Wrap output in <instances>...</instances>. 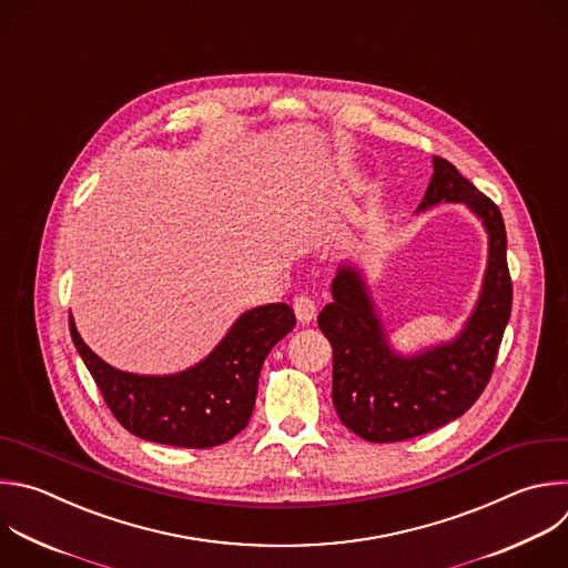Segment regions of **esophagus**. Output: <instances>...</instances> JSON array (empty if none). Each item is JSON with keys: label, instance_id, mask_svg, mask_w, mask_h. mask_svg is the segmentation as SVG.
<instances>
[{"label": "esophagus", "instance_id": "obj_1", "mask_svg": "<svg viewBox=\"0 0 568 568\" xmlns=\"http://www.w3.org/2000/svg\"><path fill=\"white\" fill-rule=\"evenodd\" d=\"M294 314H296L298 323L305 325V323L314 321V316H316V303H314L310 296L301 294V296L294 298Z\"/></svg>", "mask_w": 568, "mask_h": 568}]
</instances>
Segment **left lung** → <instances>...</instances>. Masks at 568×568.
Instances as JSON below:
<instances>
[{
	"instance_id": "left-lung-1",
	"label": "left lung",
	"mask_w": 568,
	"mask_h": 568,
	"mask_svg": "<svg viewBox=\"0 0 568 568\" xmlns=\"http://www.w3.org/2000/svg\"><path fill=\"white\" fill-rule=\"evenodd\" d=\"M433 178L417 212L439 203L466 205L488 234L481 292L464 329L439 345L404 356L393 349L361 270L341 265L332 303L318 327L332 345V404L345 428L372 444L404 442L462 417L490 382L510 318L513 283L499 207L455 164L435 155Z\"/></svg>"
}]
</instances>
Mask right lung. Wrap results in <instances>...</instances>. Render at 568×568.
Returning <instances> with one entry per match:
<instances>
[{"label": "right lung", "mask_w": 568, "mask_h": 568, "mask_svg": "<svg viewBox=\"0 0 568 568\" xmlns=\"http://www.w3.org/2000/svg\"><path fill=\"white\" fill-rule=\"evenodd\" d=\"M294 325L287 303L247 310L201 363L146 376L104 363L82 341L73 316L69 321L71 338L122 428L175 448L221 446L250 424L263 361Z\"/></svg>", "instance_id": "obj_1"}]
</instances>
